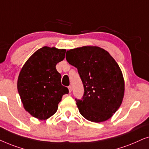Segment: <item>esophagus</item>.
Returning <instances> with one entry per match:
<instances>
[{
  "mask_svg": "<svg viewBox=\"0 0 149 149\" xmlns=\"http://www.w3.org/2000/svg\"><path fill=\"white\" fill-rule=\"evenodd\" d=\"M68 89H69V92L71 93V91H72V88H71V86H68Z\"/></svg>",
  "mask_w": 149,
  "mask_h": 149,
  "instance_id": "1",
  "label": "esophagus"
}]
</instances>
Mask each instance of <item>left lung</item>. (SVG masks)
I'll list each match as a JSON object with an SVG mask.
<instances>
[{
  "label": "left lung",
  "instance_id": "obj_1",
  "mask_svg": "<svg viewBox=\"0 0 149 149\" xmlns=\"http://www.w3.org/2000/svg\"><path fill=\"white\" fill-rule=\"evenodd\" d=\"M66 59L78 69L84 86L82 100L76 99L81 115L94 123L110 118L121 105L125 93L118 63L108 52L93 45L69 49Z\"/></svg>",
  "mask_w": 149,
  "mask_h": 149
}]
</instances>
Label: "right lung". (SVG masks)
Instances as JSON below:
<instances>
[{
    "label": "right lung",
    "instance_id": "right-lung-1",
    "mask_svg": "<svg viewBox=\"0 0 149 149\" xmlns=\"http://www.w3.org/2000/svg\"><path fill=\"white\" fill-rule=\"evenodd\" d=\"M65 52V49L41 47L31 55L19 72L17 86L24 108L39 120L54 114L62 97L69 93L61 84V75L56 69Z\"/></svg>",
    "mask_w": 149,
    "mask_h": 149
}]
</instances>
